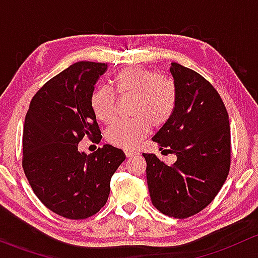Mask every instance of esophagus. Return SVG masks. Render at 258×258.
Returning a JSON list of instances; mask_svg holds the SVG:
<instances>
[{
	"mask_svg": "<svg viewBox=\"0 0 258 258\" xmlns=\"http://www.w3.org/2000/svg\"><path fill=\"white\" fill-rule=\"evenodd\" d=\"M124 155L127 156V157H132V156H135V155H137V152H135V151H130V150H126L124 151Z\"/></svg>",
	"mask_w": 258,
	"mask_h": 258,
	"instance_id": "34e87169",
	"label": "esophagus"
}]
</instances>
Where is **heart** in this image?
Listing matches in <instances>:
<instances>
[{"mask_svg": "<svg viewBox=\"0 0 258 258\" xmlns=\"http://www.w3.org/2000/svg\"><path fill=\"white\" fill-rule=\"evenodd\" d=\"M112 83L121 96L134 95L131 119L113 122L106 131L108 142L118 147H136L150 132L151 126H165L177 105V87L172 79L145 67H128L114 75ZM91 107L101 122L108 123L116 113V98L110 90L97 88L91 97Z\"/></svg>", "mask_w": 258, "mask_h": 258, "instance_id": "1", "label": "heart"}]
</instances>
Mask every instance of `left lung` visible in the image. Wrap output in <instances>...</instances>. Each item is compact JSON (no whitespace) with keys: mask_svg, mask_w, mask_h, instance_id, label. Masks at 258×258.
I'll return each mask as SVG.
<instances>
[{"mask_svg":"<svg viewBox=\"0 0 258 258\" xmlns=\"http://www.w3.org/2000/svg\"><path fill=\"white\" fill-rule=\"evenodd\" d=\"M170 72L177 87V105L152 141L162 153H173L177 160L167 165L153 153L142 155L153 206L171 217L186 218L209 206L227 178L230 122L209 81L176 62Z\"/></svg>","mask_w":258,"mask_h":258,"instance_id":"obj_1","label":"left lung"}]
</instances>
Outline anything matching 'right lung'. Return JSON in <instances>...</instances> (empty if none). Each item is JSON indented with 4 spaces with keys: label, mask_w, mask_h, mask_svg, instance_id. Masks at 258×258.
Wrapping results in <instances>:
<instances>
[{
    "label": "right lung",
    "mask_w": 258,
    "mask_h": 258,
    "mask_svg": "<svg viewBox=\"0 0 258 258\" xmlns=\"http://www.w3.org/2000/svg\"><path fill=\"white\" fill-rule=\"evenodd\" d=\"M107 63L76 62L46 82L33 96L23 127L22 166L33 192L52 212L83 220L106 205L111 177L126 158L103 145L96 152L79 150L85 136H102L91 97Z\"/></svg>",
    "instance_id": "right-lung-1"
}]
</instances>
